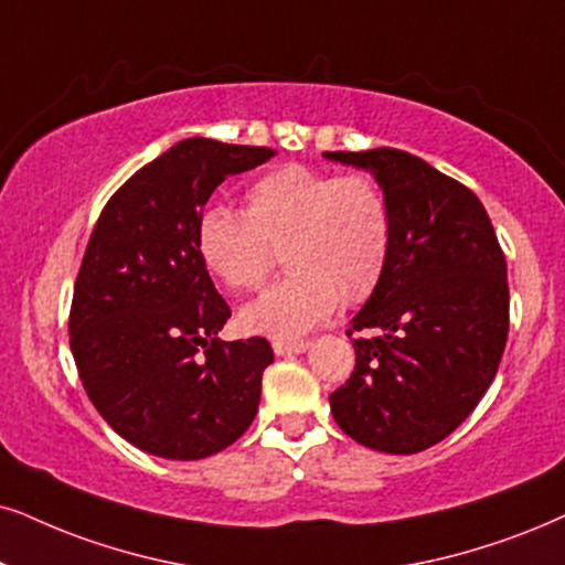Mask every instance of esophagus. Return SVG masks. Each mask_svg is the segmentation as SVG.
I'll use <instances>...</instances> for the list:
<instances>
[{
    "instance_id": "34e87169",
    "label": "esophagus",
    "mask_w": 565,
    "mask_h": 565,
    "mask_svg": "<svg viewBox=\"0 0 565 565\" xmlns=\"http://www.w3.org/2000/svg\"><path fill=\"white\" fill-rule=\"evenodd\" d=\"M310 347V341H274V352L276 356H291V354H302Z\"/></svg>"
}]
</instances>
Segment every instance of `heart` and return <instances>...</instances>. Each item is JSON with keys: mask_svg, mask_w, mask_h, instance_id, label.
I'll use <instances>...</instances> for the list:
<instances>
[{"mask_svg": "<svg viewBox=\"0 0 565 565\" xmlns=\"http://www.w3.org/2000/svg\"><path fill=\"white\" fill-rule=\"evenodd\" d=\"M198 258L234 291L258 289L276 266L289 274L242 307L239 326L270 339H299L344 299L362 302L391 253V211L365 174L335 177L287 163L249 184L245 213L213 205L195 226Z\"/></svg>", "mask_w": 565, "mask_h": 565, "instance_id": "obj_1", "label": "heart"}]
</instances>
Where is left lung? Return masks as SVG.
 <instances>
[{
  "instance_id": "left-lung-1",
  "label": "left lung",
  "mask_w": 565,
  "mask_h": 565,
  "mask_svg": "<svg viewBox=\"0 0 565 565\" xmlns=\"http://www.w3.org/2000/svg\"><path fill=\"white\" fill-rule=\"evenodd\" d=\"M375 177L391 211V253L352 318L356 365L331 394L349 438L383 454H417L480 404L509 335L505 258L472 190L417 156L373 148L323 153Z\"/></svg>"
}]
</instances>
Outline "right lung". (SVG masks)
Segmentation results:
<instances>
[{
	"instance_id": "right-lung-1",
	"label": "right lung",
	"mask_w": 565,
	"mask_h": 565,
	"mask_svg": "<svg viewBox=\"0 0 565 565\" xmlns=\"http://www.w3.org/2000/svg\"><path fill=\"white\" fill-rule=\"evenodd\" d=\"M276 151L188 138L114 192L85 247L70 349L85 394L127 443L161 459L224 451L253 425L274 349L221 341L232 318L198 258L200 211L226 177Z\"/></svg>"
}]
</instances>
